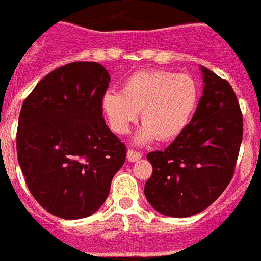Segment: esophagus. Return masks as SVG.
Returning <instances> with one entry per match:
<instances>
[{
	"label": "esophagus",
	"mask_w": 261,
	"mask_h": 261,
	"mask_svg": "<svg viewBox=\"0 0 261 261\" xmlns=\"http://www.w3.org/2000/svg\"><path fill=\"white\" fill-rule=\"evenodd\" d=\"M142 158V153L141 152H137L134 149H128L127 150V159L130 160V162H137V160H140Z\"/></svg>",
	"instance_id": "34e87169"
}]
</instances>
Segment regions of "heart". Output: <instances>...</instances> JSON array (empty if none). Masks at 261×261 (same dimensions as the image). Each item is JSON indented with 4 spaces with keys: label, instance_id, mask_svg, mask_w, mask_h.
Here are the masks:
<instances>
[{
    "label": "heart",
    "instance_id": "obj_1",
    "mask_svg": "<svg viewBox=\"0 0 261 261\" xmlns=\"http://www.w3.org/2000/svg\"><path fill=\"white\" fill-rule=\"evenodd\" d=\"M199 99V87L188 74L169 70H141L128 76L121 91L102 96V111L116 134H125L141 111V141H170L190 123Z\"/></svg>",
    "mask_w": 261,
    "mask_h": 261
}]
</instances>
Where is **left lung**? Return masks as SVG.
Listing matches in <instances>:
<instances>
[{"mask_svg": "<svg viewBox=\"0 0 261 261\" xmlns=\"http://www.w3.org/2000/svg\"><path fill=\"white\" fill-rule=\"evenodd\" d=\"M203 95L192 120L165 150L146 155L150 206L170 217H190L209 207L231 182L244 136V117L232 87L202 66Z\"/></svg>", "mask_w": 261, "mask_h": 261, "instance_id": "obj_1", "label": "left lung"}]
</instances>
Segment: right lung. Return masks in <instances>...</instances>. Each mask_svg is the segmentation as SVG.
Listing matches in <instances>:
<instances>
[{
    "instance_id": "1",
    "label": "right lung",
    "mask_w": 261,
    "mask_h": 261,
    "mask_svg": "<svg viewBox=\"0 0 261 261\" xmlns=\"http://www.w3.org/2000/svg\"><path fill=\"white\" fill-rule=\"evenodd\" d=\"M111 76L96 62L52 70L24 99L16 150L29 191L57 217H88L101 207L125 145L103 119L102 96Z\"/></svg>"
}]
</instances>
